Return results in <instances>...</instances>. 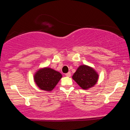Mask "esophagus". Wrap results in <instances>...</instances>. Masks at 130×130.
<instances>
[{
    "instance_id": "esophagus-1",
    "label": "esophagus",
    "mask_w": 130,
    "mask_h": 130,
    "mask_svg": "<svg viewBox=\"0 0 130 130\" xmlns=\"http://www.w3.org/2000/svg\"><path fill=\"white\" fill-rule=\"evenodd\" d=\"M65 76H67V77H70V76H71V73H70V72L67 73L65 74Z\"/></svg>"
}]
</instances>
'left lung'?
<instances>
[{
  "mask_svg": "<svg viewBox=\"0 0 130 130\" xmlns=\"http://www.w3.org/2000/svg\"><path fill=\"white\" fill-rule=\"evenodd\" d=\"M99 75L92 67L86 65H80L73 75L72 78L80 87L87 90L97 83Z\"/></svg>",
  "mask_w": 130,
  "mask_h": 130,
  "instance_id": "1",
  "label": "left lung"
}]
</instances>
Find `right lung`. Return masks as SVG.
I'll use <instances>...</instances> for the list:
<instances>
[{
	"mask_svg": "<svg viewBox=\"0 0 130 130\" xmlns=\"http://www.w3.org/2000/svg\"><path fill=\"white\" fill-rule=\"evenodd\" d=\"M62 77V74L59 71L48 67H44L35 72L34 79L39 89L51 92L54 89Z\"/></svg>",
	"mask_w": 130,
	"mask_h": 130,
	"instance_id": "right-lung-1",
	"label": "right lung"
}]
</instances>
